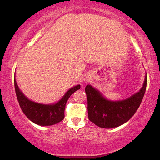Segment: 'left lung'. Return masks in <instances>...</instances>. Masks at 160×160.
Listing matches in <instances>:
<instances>
[{"mask_svg": "<svg viewBox=\"0 0 160 160\" xmlns=\"http://www.w3.org/2000/svg\"><path fill=\"white\" fill-rule=\"evenodd\" d=\"M147 86L145 75L142 88L125 99L112 101L107 99L90 85L85 88L90 121L103 128H113L127 122L140 107Z\"/></svg>", "mask_w": 160, "mask_h": 160, "instance_id": "1", "label": "left lung"}]
</instances>
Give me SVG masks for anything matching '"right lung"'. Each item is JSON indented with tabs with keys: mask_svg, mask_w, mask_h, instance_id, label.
Segmentation results:
<instances>
[{
	"mask_svg": "<svg viewBox=\"0 0 160 160\" xmlns=\"http://www.w3.org/2000/svg\"><path fill=\"white\" fill-rule=\"evenodd\" d=\"M15 92L22 110L29 120L41 126H52L64 118L66 102L71 94L80 89V85L70 88L64 95L53 104H42L32 101L20 90L14 78Z\"/></svg>",
	"mask_w": 160,
	"mask_h": 160,
	"instance_id": "add662e5",
	"label": "right lung"
}]
</instances>
